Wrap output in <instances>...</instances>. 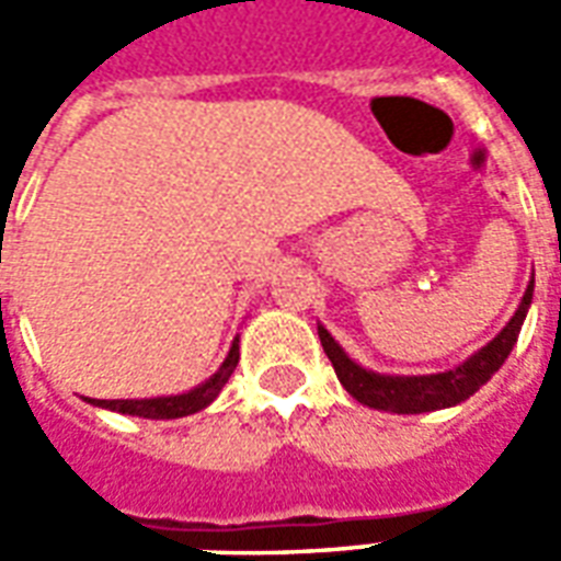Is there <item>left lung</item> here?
Returning <instances> with one entry per match:
<instances>
[{
    "label": "left lung",
    "mask_w": 561,
    "mask_h": 561,
    "mask_svg": "<svg viewBox=\"0 0 561 561\" xmlns=\"http://www.w3.org/2000/svg\"><path fill=\"white\" fill-rule=\"evenodd\" d=\"M531 291H535V279L529 282V288L523 294V304L514 312V318L507 321L505 330L493 342H486L481 352L471 354L469 360L459 364L457 369L435 373V376H378V373H369L364 366L348 360L345 352L333 342V336L324 328H318V336H321L324 354H328L330 364L336 369V378L342 381V388L348 390L357 402L393 414L435 412V409H450L457 402L469 400L474 390H481L493 378V373H499V366L505 364V357L511 354L519 336V328L526 321Z\"/></svg>",
    "instance_id": "left-lung-1"
}]
</instances>
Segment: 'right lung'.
Segmentation results:
<instances>
[{
	"instance_id": "add662e5",
	"label": "right lung",
	"mask_w": 561,
	"mask_h": 561,
	"mask_svg": "<svg viewBox=\"0 0 561 561\" xmlns=\"http://www.w3.org/2000/svg\"><path fill=\"white\" fill-rule=\"evenodd\" d=\"M240 360V345L233 340L231 354L225 357V364L216 376L204 381L201 388L180 393V397H159V400H90L92 405H102L111 412L119 414H135V417H149V421H171V417H185V414H195L201 409H207L209 402L219 397V390L228 385V378L237 369Z\"/></svg>"
}]
</instances>
